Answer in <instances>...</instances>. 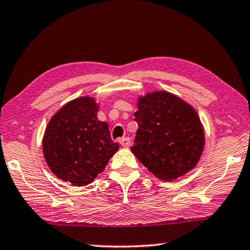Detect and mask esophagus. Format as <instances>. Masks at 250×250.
<instances>
[{
    "label": "esophagus",
    "mask_w": 250,
    "mask_h": 250,
    "mask_svg": "<svg viewBox=\"0 0 250 250\" xmlns=\"http://www.w3.org/2000/svg\"><path fill=\"white\" fill-rule=\"evenodd\" d=\"M119 143H120V145H121L122 146L128 147V146H131V140H130V138H128V137H125V138H121V139H119Z\"/></svg>",
    "instance_id": "obj_1"
}]
</instances>
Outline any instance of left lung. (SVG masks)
Masks as SVG:
<instances>
[{
  "label": "left lung",
  "mask_w": 250,
  "mask_h": 250,
  "mask_svg": "<svg viewBox=\"0 0 250 250\" xmlns=\"http://www.w3.org/2000/svg\"><path fill=\"white\" fill-rule=\"evenodd\" d=\"M131 151L147 170L164 181L186 174L200 160L205 137L192 105L167 91L140 97Z\"/></svg>",
  "instance_id": "left-lung-1"
}]
</instances>
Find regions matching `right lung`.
<instances>
[{
  "label": "right lung",
  "instance_id": "right-lung-1",
  "mask_svg": "<svg viewBox=\"0 0 250 250\" xmlns=\"http://www.w3.org/2000/svg\"><path fill=\"white\" fill-rule=\"evenodd\" d=\"M97 112L94 98L80 97L54 115L45 130L43 153L47 166L75 186L90 184L119 149L110 137L108 124L98 120Z\"/></svg>",
  "mask_w": 250,
  "mask_h": 250
}]
</instances>
